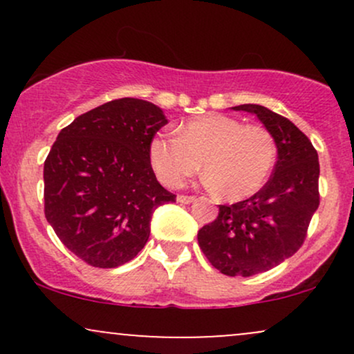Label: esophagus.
Listing matches in <instances>:
<instances>
[{
  "label": "esophagus",
  "instance_id": "esophagus-1",
  "mask_svg": "<svg viewBox=\"0 0 354 354\" xmlns=\"http://www.w3.org/2000/svg\"><path fill=\"white\" fill-rule=\"evenodd\" d=\"M176 201L181 203V205H189V203L194 201V196H186V194H178Z\"/></svg>",
  "mask_w": 354,
  "mask_h": 354
}]
</instances>
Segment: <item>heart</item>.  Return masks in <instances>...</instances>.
Here are the masks:
<instances>
[{"mask_svg":"<svg viewBox=\"0 0 354 354\" xmlns=\"http://www.w3.org/2000/svg\"><path fill=\"white\" fill-rule=\"evenodd\" d=\"M149 160L165 185L178 188L201 168L206 185L241 201L263 188L276 161L274 138L265 126L226 115H205L180 128V136H154Z\"/></svg>","mask_w":354,"mask_h":354,"instance_id":"1","label":"heart"}]
</instances>
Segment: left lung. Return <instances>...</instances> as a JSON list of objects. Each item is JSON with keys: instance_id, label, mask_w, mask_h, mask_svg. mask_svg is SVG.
I'll return each mask as SVG.
<instances>
[{"instance_id": "1", "label": "left lung", "mask_w": 354, "mask_h": 354, "mask_svg": "<svg viewBox=\"0 0 354 354\" xmlns=\"http://www.w3.org/2000/svg\"><path fill=\"white\" fill-rule=\"evenodd\" d=\"M251 113L274 138L278 160L271 178L245 201L219 206L216 219L198 231L201 251L226 276H253L293 256L319 206L318 153L288 118L259 104Z\"/></svg>"}]
</instances>
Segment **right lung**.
Returning <instances> with one entry per match:
<instances>
[{
  "mask_svg": "<svg viewBox=\"0 0 354 354\" xmlns=\"http://www.w3.org/2000/svg\"><path fill=\"white\" fill-rule=\"evenodd\" d=\"M168 123L149 101L121 98L63 128L44 161V216L64 246L95 268L131 261L149 238L154 209L173 203L149 161Z\"/></svg>",
  "mask_w": 354,
  "mask_h": 354,
  "instance_id": "1",
  "label": "right lung"
}]
</instances>
